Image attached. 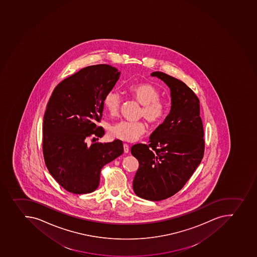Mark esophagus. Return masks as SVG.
Wrapping results in <instances>:
<instances>
[{
	"label": "esophagus",
	"instance_id": "obj_1",
	"mask_svg": "<svg viewBox=\"0 0 257 257\" xmlns=\"http://www.w3.org/2000/svg\"><path fill=\"white\" fill-rule=\"evenodd\" d=\"M123 151H124L125 153H128V151H130V146H128L127 144H123Z\"/></svg>",
	"mask_w": 257,
	"mask_h": 257
}]
</instances>
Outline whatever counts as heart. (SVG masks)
<instances>
[{
    "instance_id": "b5f03b06",
    "label": "heart",
    "mask_w": 257,
    "mask_h": 257,
    "mask_svg": "<svg viewBox=\"0 0 257 257\" xmlns=\"http://www.w3.org/2000/svg\"><path fill=\"white\" fill-rule=\"evenodd\" d=\"M127 91L133 99L142 104L139 112V118H145L153 126L162 124L168 113L169 104L167 100L160 98L161 92L158 87L149 82H139L131 85ZM121 103V96L115 90L106 93L103 99L104 109L111 116L118 114ZM146 122L144 120H122L110 127L109 135L113 139L122 141L135 142L146 132Z\"/></svg>"
}]
</instances>
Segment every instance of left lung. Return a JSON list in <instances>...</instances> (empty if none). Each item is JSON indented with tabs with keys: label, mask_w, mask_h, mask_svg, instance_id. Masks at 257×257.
Listing matches in <instances>:
<instances>
[{
	"label": "left lung",
	"mask_w": 257,
	"mask_h": 257,
	"mask_svg": "<svg viewBox=\"0 0 257 257\" xmlns=\"http://www.w3.org/2000/svg\"><path fill=\"white\" fill-rule=\"evenodd\" d=\"M171 89V109L152 134L149 144H139L131 153L139 160L133 188L142 199L160 201L180 191L204 157V127L199 99L183 81L154 72Z\"/></svg>",
	"instance_id": "left-lung-1"
}]
</instances>
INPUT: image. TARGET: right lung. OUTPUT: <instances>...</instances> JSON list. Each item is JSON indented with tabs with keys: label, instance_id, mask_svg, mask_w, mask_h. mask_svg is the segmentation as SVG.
I'll list each match as a JSON object with an SVG mask.
<instances>
[{
	"label": "right lung",
	"instance_id": "obj_1",
	"mask_svg": "<svg viewBox=\"0 0 257 257\" xmlns=\"http://www.w3.org/2000/svg\"><path fill=\"white\" fill-rule=\"evenodd\" d=\"M120 72L107 64L84 67L56 86L43 122V154L49 173L70 193L88 194L97 189L102 167L123 153L120 140L88 147L89 138H101L97 126L103 99ZM92 139V140H93Z\"/></svg>",
	"mask_w": 257,
	"mask_h": 257
}]
</instances>
